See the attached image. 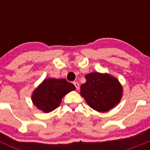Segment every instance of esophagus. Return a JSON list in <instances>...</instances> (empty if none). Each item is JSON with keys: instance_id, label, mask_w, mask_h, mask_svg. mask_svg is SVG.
<instances>
[{"instance_id": "1", "label": "esophagus", "mask_w": 150, "mask_h": 150, "mask_svg": "<svg viewBox=\"0 0 150 150\" xmlns=\"http://www.w3.org/2000/svg\"><path fill=\"white\" fill-rule=\"evenodd\" d=\"M74 86H75V87H76V89H77V90L79 89V83H78L77 82H74Z\"/></svg>"}]
</instances>
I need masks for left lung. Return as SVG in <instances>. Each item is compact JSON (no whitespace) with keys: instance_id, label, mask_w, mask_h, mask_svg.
I'll list each match as a JSON object with an SVG mask.
<instances>
[{"instance_id":"obj_1","label":"left lung","mask_w":150,"mask_h":150,"mask_svg":"<svg viewBox=\"0 0 150 150\" xmlns=\"http://www.w3.org/2000/svg\"><path fill=\"white\" fill-rule=\"evenodd\" d=\"M80 95L91 108L100 112H108L122 98L123 88L119 79L107 73L92 72L85 76Z\"/></svg>"}]
</instances>
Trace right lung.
Listing matches in <instances>:
<instances>
[{"instance_id": "right-lung-1", "label": "right lung", "mask_w": 150, "mask_h": 150, "mask_svg": "<svg viewBox=\"0 0 150 150\" xmlns=\"http://www.w3.org/2000/svg\"><path fill=\"white\" fill-rule=\"evenodd\" d=\"M76 89L65 79H45L31 94L33 104L43 112H50L60 105L64 95Z\"/></svg>"}]
</instances>
